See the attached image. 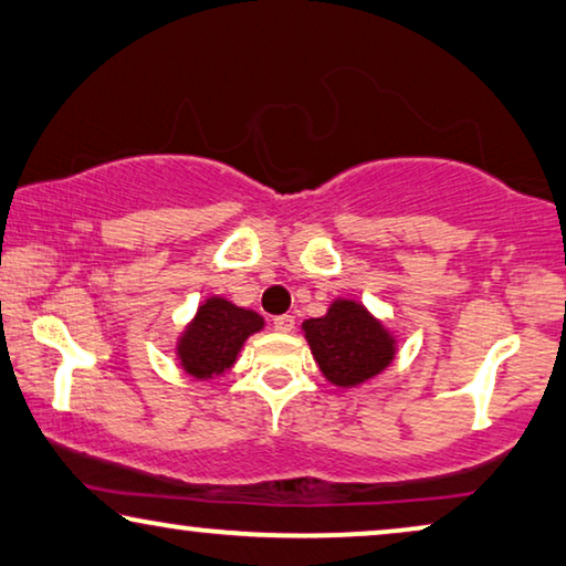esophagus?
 <instances>
[{
  "label": "esophagus",
  "instance_id": "obj_1",
  "mask_svg": "<svg viewBox=\"0 0 566 566\" xmlns=\"http://www.w3.org/2000/svg\"><path fill=\"white\" fill-rule=\"evenodd\" d=\"M274 331H280V333H292V331H294V317H292V315H280V317H274Z\"/></svg>",
  "mask_w": 566,
  "mask_h": 566
}]
</instances>
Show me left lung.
Returning a JSON list of instances; mask_svg holds the SVG:
<instances>
[{"instance_id": "8db88e82", "label": "left lung", "mask_w": 566, "mask_h": 566, "mask_svg": "<svg viewBox=\"0 0 566 566\" xmlns=\"http://www.w3.org/2000/svg\"><path fill=\"white\" fill-rule=\"evenodd\" d=\"M302 331L323 376L340 389L378 376L396 356V337L356 300H335L323 317L305 319Z\"/></svg>"}]
</instances>
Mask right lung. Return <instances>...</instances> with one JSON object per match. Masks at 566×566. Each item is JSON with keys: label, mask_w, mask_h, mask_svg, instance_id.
I'll return each mask as SVG.
<instances>
[{"label": "right lung", "mask_w": 566, "mask_h": 566, "mask_svg": "<svg viewBox=\"0 0 566 566\" xmlns=\"http://www.w3.org/2000/svg\"><path fill=\"white\" fill-rule=\"evenodd\" d=\"M264 327V317L254 310L235 307L223 297H208L198 307L192 323L177 337V360L185 374L208 381L229 370L249 335Z\"/></svg>", "instance_id": "1"}]
</instances>
